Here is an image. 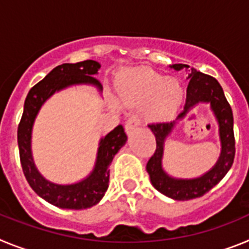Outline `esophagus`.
Segmentation results:
<instances>
[{
  "label": "esophagus",
  "instance_id": "1",
  "mask_svg": "<svg viewBox=\"0 0 249 249\" xmlns=\"http://www.w3.org/2000/svg\"><path fill=\"white\" fill-rule=\"evenodd\" d=\"M140 124H141L140 117H138L137 114H132V116H129V117H128V120L126 121V124H124V129H126L127 133H131V132L133 131L135 128H137Z\"/></svg>",
  "mask_w": 249,
  "mask_h": 249
}]
</instances>
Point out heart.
I'll use <instances>...</instances> for the list:
<instances>
[{
	"mask_svg": "<svg viewBox=\"0 0 249 249\" xmlns=\"http://www.w3.org/2000/svg\"><path fill=\"white\" fill-rule=\"evenodd\" d=\"M118 101L123 106L140 107L147 105L146 116L153 122H164L177 113L184 98L179 82L166 80L151 68H132L116 80Z\"/></svg>",
	"mask_w": 249,
	"mask_h": 249,
	"instance_id": "heart-1",
	"label": "heart"
}]
</instances>
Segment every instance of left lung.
I'll list each match as a JSON object with an SVG mask.
<instances>
[{
  "mask_svg": "<svg viewBox=\"0 0 249 249\" xmlns=\"http://www.w3.org/2000/svg\"><path fill=\"white\" fill-rule=\"evenodd\" d=\"M188 68L190 66L176 63L171 68L179 71L182 68ZM188 87H187V97L184 108L178 114L177 120L184 118L188 112L198 103H210L211 109L214 113L219 127V140H221V156L217 163L212 169L204 173L203 176L191 179L184 178L171 177L164 172L162 167V158H163V147L167 136L171 133L175 127L173 122H158L149 123L148 127L153 132L156 137V151L149 160L147 162L146 169L151 178L152 186L158 192L167 196L176 201H190L193 198H198L212 190L215 184L227 175L233 164L234 155H236V141L233 133V113L227 98L224 96L223 89L218 81L214 77L204 74L191 68L188 73Z\"/></svg>",
  "mask_w": 249,
  "mask_h": 249,
  "instance_id": "8db88e82",
  "label": "left lung"
}]
</instances>
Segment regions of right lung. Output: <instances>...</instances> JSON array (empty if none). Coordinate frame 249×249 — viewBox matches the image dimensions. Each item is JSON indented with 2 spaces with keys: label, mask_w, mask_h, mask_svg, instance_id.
Returning <instances> with one entry per match:
<instances>
[{
  "label": "right lung",
  "mask_w": 249,
  "mask_h": 249,
  "mask_svg": "<svg viewBox=\"0 0 249 249\" xmlns=\"http://www.w3.org/2000/svg\"><path fill=\"white\" fill-rule=\"evenodd\" d=\"M101 65L87 59L77 63H63L54 67L42 81L28 92L23 113L17 129L19 160L23 175L31 188L48 203L66 210H85L97 204L108 188L109 164L114 155L126 143L127 135L123 127L117 126L107 136L101 138L97 160L93 171L87 178L73 184H57L47 181L36 168L31 152L32 127L39 108L48 98L61 89L73 85H93L102 91V85L93 77Z\"/></svg>",
  "instance_id": "1"
}]
</instances>
